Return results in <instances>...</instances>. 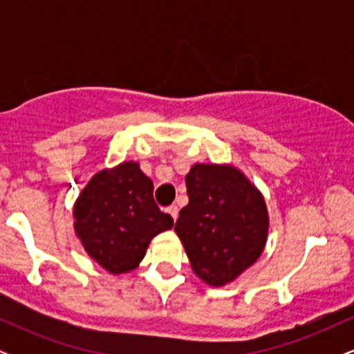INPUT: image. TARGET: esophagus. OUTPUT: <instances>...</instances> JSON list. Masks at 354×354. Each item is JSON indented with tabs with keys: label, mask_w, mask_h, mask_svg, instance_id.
I'll return each mask as SVG.
<instances>
[{
	"label": "esophagus",
	"mask_w": 354,
	"mask_h": 354,
	"mask_svg": "<svg viewBox=\"0 0 354 354\" xmlns=\"http://www.w3.org/2000/svg\"><path fill=\"white\" fill-rule=\"evenodd\" d=\"M166 211H168V213L171 214V218L174 219V221H176V218H178V206L176 205L168 206V208H166Z\"/></svg>",
	"instance_id": "34e87169"
}]
</instances>
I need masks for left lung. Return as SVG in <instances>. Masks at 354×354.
<instances>
[{
  "mask_svg": "<svg viewBox=\"0 0 354 354\" xmlns=\"http://www.w3.org/2000/svg\"><path fill=\"white\" fill-rule=\"evenodd\" d=\"M186 193L189 201L174 231L194 273L223 286L253 265L265 248V200L241 171L218 165H194L186 174Z\"/></svg>",
  "mask_w": 354,
  "mask_h": 354,
  "instance_id": "obj_1",
  "label": "left lung"
}]
</instances>
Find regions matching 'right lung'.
Masks as SVG:
<instances>
[{"label": "right lung", "instance_id": "1", "mask_svg": "<svg viewBox=\"0 0 354 354\" xmlns=\"http://www.w3.org/2000/svg\"><path fill=\"white\" fill-rule=\"evenodd\" d=\"M153 181L138 163L103 169L81 191L75 230L86 253L109 273H126L143 259L149 241L173 228L153 198Z\"/></svg>", "mask_w": 354, "mask_h": 354}]
</instances>
